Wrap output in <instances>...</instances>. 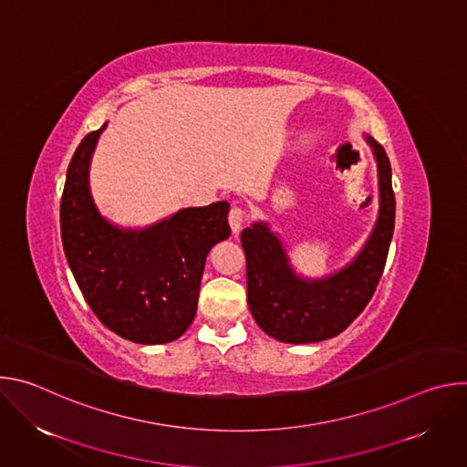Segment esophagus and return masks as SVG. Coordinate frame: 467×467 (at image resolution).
<instances>
[{"label": "esophagus", "mask_w": 467, "mask_h": 467, "mask_svg": "<svg viewBox=\"0 0 467 467\" xmlns=\"http://www.w3.org/2000/svg\"><path fill=\"white\" fill-rule=\"evenodd\" d=\"M245 218H247V213H245L242 207H233V209H231V213H229V225H231V229H233L234 234L240 233V229H242Z\"/></svg>", "instance_id": "34e87169"}]
</instances>
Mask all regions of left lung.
I'll list each match as a JSON object with an SVG mask.
<instances>
[{"instance_id":"8db88e82","label":"left lung","mask_w":467,"mask_h":467,"mask_svg":"<svg viewBox=\"0 0 467 467\" xmlns=\"http://www.w3.org/2000/svg\"><path fill=\"white\" fill-rule=\"evenodd\" d=\"M379 170V218L351 264L325 279H301L281 240L265 223L242 231L247 262V303L256 325L279 342L312 344L346 330L366 308L384 272L395 225L391 166L384 148L366 137Z\"/></svg>"}]
</instances>
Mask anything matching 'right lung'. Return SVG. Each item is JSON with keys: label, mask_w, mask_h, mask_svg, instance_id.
<instances>
[{"label": "right lung", "mask_w": 467, "mask_h": 467, "mask_svg": "<svg viewBox=\"0 0 467 467\" xmlns=\"http://www.w3.org/2000/svg\"><path fill=\"white\" fill-rule=\"evenodd\" d=\"M88 132L66 171L60 236L72 274L99 321L137 344H168L190 327L205 260L229 238V203L190 207L148 229L109 223L94 205L88 168L101 130Z\"/></svg>", "instance_id": "1"}]
</instances>
